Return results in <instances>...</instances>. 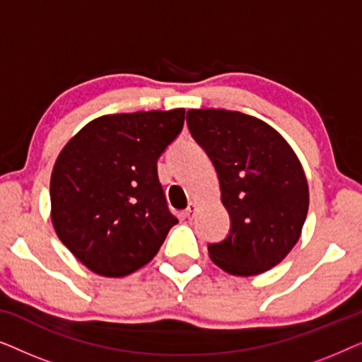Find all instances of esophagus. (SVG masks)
I'll use <instances>...</instances> for the list:
<instances>
[{
    "label": "esophagus",
    "instance_id": "34e87169",
    "mask_svg": "<svg viewBox=\"0 0 362 362\" xmlns=\"http://www.w3.org/2000/svg\"><path fill=\"white\" fill-rule=\"evenodd\" d=\"M197 209H199V206H197V202H191V204L187 206L185 216L187 217V219H192V217H194V214L197 212Z\"/></svg>",
    "mask_w": 362,
    "mask_h": 362
}]
</instances>
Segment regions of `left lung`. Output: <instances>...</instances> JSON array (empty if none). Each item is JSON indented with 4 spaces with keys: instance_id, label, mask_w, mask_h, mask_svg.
Instances as JSON below:
<instances>
[{
    "instance_id": "obj_1",
    "label": "left lung",
    "mask_w": 362,
    "mask_h": 362,
    "mask_svg": "<svg viewBox=\"0 0 362 362\" xmlns=\"http://www.w3.org/2000/svg\"><path fill=\"white\" fill-rule=\"evenodd\" d=\"M187 125L214 163L232 221L227 239L207 249L211 260L235 276L274 269L308 214V181L293 148L260 118L224 108H191Z\"/></svg>"
}]
</instances>
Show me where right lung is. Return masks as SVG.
Wrapping results in <instances>:
<instances>
[{"label": "right lung", "mask_w": 362, "mask_h": 362, "mask_svg": "<svg viewBox=\"0 0 362 362\" xmlns=\"http://www.w3.org/2000/svg\"><path fill=\"white\" fill-rule=\"evenodd\" d=\"M185 108L102 115L66 143L51 175V221L88 270L125 276L158 254L177 219L156 161L177 136Z\"/></svg>", "instance_id": "add662e5"}]
</instances>
